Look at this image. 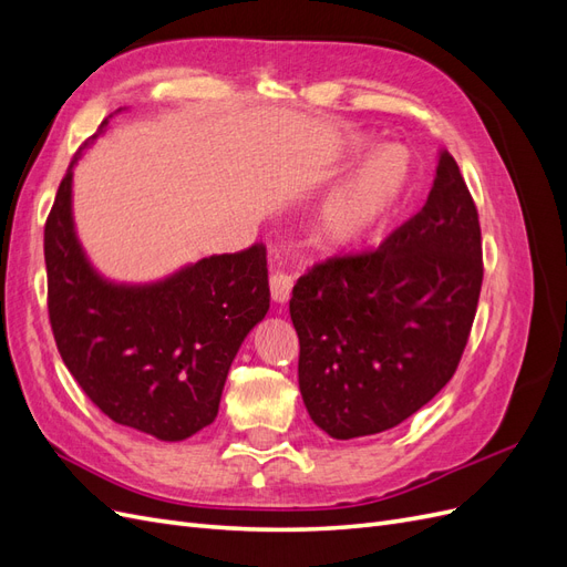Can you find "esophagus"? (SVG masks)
<instances>
[{"instance_id": "obj_1", "label": "esophagus", "mask_w": 567, "mask_h": 567, "mask_svg": "<svg viewBox=\"0 0 567 567\" xmlns=\"http://www.w3.org/2000/svg\"><path fill=\"white\" fill-rule=\"evenodd\" d=\"M290 290H293V277L284 271H277L269 277V296L277 305H286L290 298Z\"/></svg>"}]
</instances>
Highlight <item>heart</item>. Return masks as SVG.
<instances>
[{
	"label": "heart",
	"instance_id": "b5f03b06",
	"mask_svg": "<svg viewBox=\"0 0 567 567\" xmlns=\"http://www.w3.org/2000/svg\"><path fill=\"white\" fill-rule=\"evenodd\" d=\"M369 146L364 136L346 144L348 156ZM411 182V158L394 144L373 146L317 205L312 219L315 244L326 252L350 250L379 229L400 208Z\"/></svg>",
	"mask_w": 567,
	"mask_h": 567
}]
</instances>
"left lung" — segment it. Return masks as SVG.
<instances>
[{"label":"left lung","instance_id":"obj_1","mask_svg":"<svg viewBox=\"0 0 567 567\" xmlns=\"http://www.w3.org/2000/svg\"><path fill=\"white\" fill-rule=\"evenodd\" d=\"M480 286L477 210L442 148L425 205L379 250L331 257L293 286L288 307L310 419L352 440L416 414L458 367Z\"/></svg>","mask_w":567,"mask_h":567}]
</instances>
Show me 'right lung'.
Returning <instances> with one entry per match:
<instances>
[{
  "label": "right lung",
  "mask_w": 567,
  "mask_h": 567,
  "mask_svg": "<svg viewBox=\"0 0 567 567\" xmlns=\"http://www.w3.org/2000/svg\"><path fill=\"white\" fill-rule=\"evenodd\" d=\"M113 115L78 151L47 219L49 319L63 364L109 419L179 442L215 421L234 357L269 310L267 257L252 246L156 281L106 279L75 231L73 169Z\"/></svg>",
  "instance_id": "1"
}]
</instances>
